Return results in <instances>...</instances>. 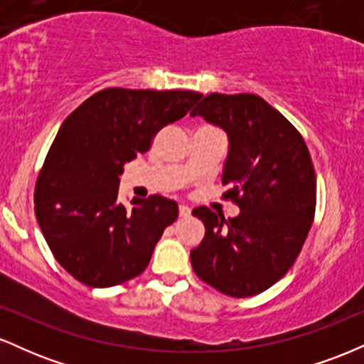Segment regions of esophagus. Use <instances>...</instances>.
Masks as SVG:
<instances>
[{"label": "esophagus", "mask_w": 364, "mask_h": 364, "mask_svg": "<svg viewBox=\"0 0 364 364\" xmlns=\"http://www.w3.org/2000/svg\"><path fill=\"white\" fill-rule=\"evenodd\" d=\"M179 217H190V208H188L186 205H179Z\"/></svg>", "instance_id": "esophagus-1"}]
</instances>
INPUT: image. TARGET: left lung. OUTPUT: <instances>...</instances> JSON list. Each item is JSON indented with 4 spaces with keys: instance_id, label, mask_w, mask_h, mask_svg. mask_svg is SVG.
I'll list each match as a JSON object with an SVG mask.
<instances>
[{
    "instance_id": "1",
    "label": "left lung",
    "mask_w": 364,
    "mask_h": 364,
    "mask_svg": "<svg viewBox=\"0 0 364 364\" xmlns=\"http://www.w3.org/2000/svg\"><path fill=\"white\" fill-rule=\"evenodd\" d=\"M229 136L223 195L232 219L208 207L191 214L205 225L191 250L195 274L223 294L248 298L282 279L296 262L316 207V176L301 133L260 95L210 94L191 111Z\"/></svg>"
}]
</instances>
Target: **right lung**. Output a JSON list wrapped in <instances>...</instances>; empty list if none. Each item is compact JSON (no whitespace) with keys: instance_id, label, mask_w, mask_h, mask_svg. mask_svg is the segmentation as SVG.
I'll use <instances>...</instances> for the list:
<instances>
[{"instance_id":"right-lung-1","label":"right lung","mask_w":364,"mask_h":364,"mask_svg":"<svg viewBox=\"0 0 364 364\" xmlns=\"http://www.w3.org/2000/svg\"><path fill=\"white\" fill-rule=\"evenodd\" d=\"M203 95L191 90L104 89L63 121L36 181L41 231L58 263L90 287H111L147 269L178 205L161 195L118 202L123 166Z\"/></svg>"}]
</instances>
